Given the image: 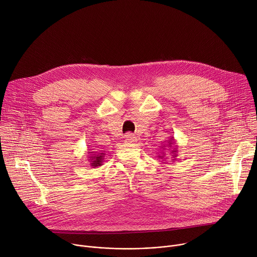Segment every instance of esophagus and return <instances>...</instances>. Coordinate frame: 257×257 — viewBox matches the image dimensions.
<instances>
[{
  "instance_id": "obj_1",
  "label": "esophagus",
  "mask_w": 257,
  "mask_h": 257,
  "mask_svg": "<svg viewBox=\"0 0 257 257\" xmlns=\"http://www.w3.org/2000/svg\"><path fill=\"white\" fill-rule=\"evenodd\" d=\"M136 141V137L134 134L132 133H128L127 135H125V142H128V143H132Z\"/></svg>"
}]
</instances>
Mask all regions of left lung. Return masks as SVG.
Masks as SVG:
<instances>
[{
    "label": "left lung",
    "instance_id": "1",
    "mask_svg": "<svg viewBox=\"0 0 257 257\" xmlns=\"http://www.w3.org/2000/svg\"><path fill=\"white\" fill-rule=\"evenodd\" d=\"M173 144H175V141H174V139H173V138H171V139L169 140V142H168V144H167V145H168V146H170V148H171V146H172ZM164 146H165V145H164ZM162 148H163V146H162ZM164 150H165V149H164ZM172 154H174V155H173L174 157H177V150H176V149H174V150H173V152H172ZM160 158H162V159H163V156H162V157H160Z\"/></svg>",
    "mask_w": 257,
    "mask_h": 257
}]
</instances>
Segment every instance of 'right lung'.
<instances>
[{
  "label": "right lung",
  "mask_w": 257,
  "mask_h": 257,
  "mask_svg": "<svg viewBox=\"0 0 257 257\" xmlns=\"http://www.w3.org/2000/svg\"><path fill=\"white\" fill-rule=\"evenodd\" d=\"M90 153V152H89ZM90 154H94V152H92V153H90ZM103 157H104V154H94V155H92L91 157H89L90 159V166L92 167V168H96V167H98V166H101V164H102V161H103Z\"/></svg>",
  "instance_id": "right-lung-1"
}]
</instances>
